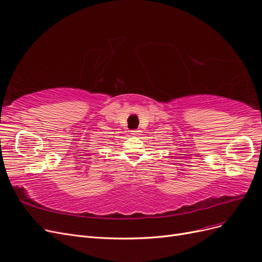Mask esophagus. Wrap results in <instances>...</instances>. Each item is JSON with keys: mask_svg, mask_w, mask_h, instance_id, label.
I'll return each mask as SVG.
<instances>
[{"mask_svg": "<svg viewBox=\"0 0 262 262\" xmlns=\"http://www.w3.org/2000/svg\"><path fill=\"white\" fill-rule=\"evenodd\" d=\"M131 134H132V136H140L141 131H140V130H133Z\"/></svg>", "mask_w": 262, "mask_h": 262, "instance_id": "34e87169", "label": "esophagus"}]
</instances>
